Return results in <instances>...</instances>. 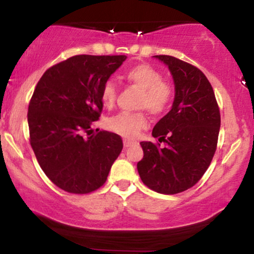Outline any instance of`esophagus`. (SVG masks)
Instances as JSON below:
<instances>
[{"label":"esophagus","instance_id":"esophagus-1","mask_svg":"<svg viewBox=\"0 0 254 254\" xmlns=\"http://www.w3.org/2000/svg\"><path fill=\"white\" fill-rule=\"evenodd\" d=\"M123 143H124V147L127 148V147H131V145H132V144H136V141H132V139L125 138L124 141H123Z\"/></svg>","mask_w":254,"mask_h":254}]
</instances>
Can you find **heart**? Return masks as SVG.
I'll use <instances>...</instances> for the list:
<instances>
[{"instance_id": "b5f03b06", "label": "heart", "mask_w": 254, "mask_h": 254, "mask_svg": "<svg viewBox=\"0 0 254 254\" xmlns=\"http://www.w3.org/2000/svg\"><path fill=\"white\" fill-rule=\"evenodd\" d=\"M130 84L141 89L138 107L147 109L153 115H161L170 107L173 100L174 88L168 81L162 80V74L150 64H137L124 74ZM118 88L115 81L107 80L101 88L104 106L112 107L117 99ZM147 125V117L142 112H121L107 121V127L113 132L125 137H133Z\"/></svg>"}]
</instances>
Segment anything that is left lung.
I'll list each match as a JSON object with an SVG mask.
<instances>
[{
	"label": "left lung",
	"mask_w": 254,
	"mask_h": 254,
	"mask_svg": "<svg viewBox=\"0 0 254 254\" xmlns=\"http://www.w3.org/2000/svg\"><path fill=\"white\" fill-rule=\"evenodd\" d=\"M155 57L170 69L176 95L172 110L151 132L159 142H141L143 159L137 171L150 190L176 194L196 185L210 166L221 127L220 109L199 69L167 55Z\"/></svg>",
	"instance_id": "1"
}]
</instances>
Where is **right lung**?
Wrapping results in <instances>:
<instances>
[{
    "instance_id": "right-lung-1",
    "label": "right lung",
    "mask_w": 254,
    "mask_h": 254,
    "mask_svg": "<svg viewBox=\"0 0 254 254\" xmlns=\"http://www.w3.org/2000/svg\"><path fill=\"white\" fill-rule=\"evenodd\" d=\"M127 56L77 55L44 72L28 105L30 143L55 185L86 194L104 185L122 149L117 133L92 129L103 111L101 88Z\"/></svg>"
}]
</instances>
